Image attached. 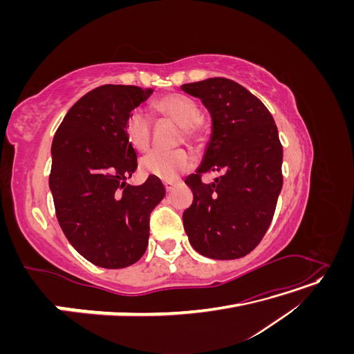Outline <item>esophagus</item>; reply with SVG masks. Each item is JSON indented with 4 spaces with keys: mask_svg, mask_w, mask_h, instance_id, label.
I'll return each mask as SVG.
<instances>
[{
    "mask_svg": "<svg viewBox=\"0 0 354 354\" xmlns=\"http://www.w3.org/2000/svg\"><path fill=\"white\" fill-rule=\"evenodd\" d=\"M173 186H174L173 181H164V187H165L167 192H169L171 189H173Z\"/></svg>",
    "mask_w": 354,
    "mask_h": 354,
    "instance_id": "1",
    "label": "esophagus"
}]
</instances>
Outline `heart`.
<instances>
[{
    "instance_id": "obj_1",
    "label": "heart",
    "mask_w": 354,
    "mask_h": 354,
    "mask_svg": "<svg viewBox=\"0 0 354 354\" xmlns=\"http://www.w3.org/2000/svg\"><path fill=\"white\" fill-rule=\"evenodd\" d=\"M155 111L165 120L181 127L186 140L196 137V124L201 120V111L194 100L181 94H168L155 102ZM125 134L130 145L137 151H146L151 142V122L142 112H133L125 124ZM194 167V159L185 151L171 153L152 152L142 162V173L159 180L173 181Z\"/></svg>"
}]
</instances>
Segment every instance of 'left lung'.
I'll use <instances>...</instances> for the list:
<instances>
[{
  "instance_id": "8db88e82",
  "label": "left lung",
  "mask_w": 354,
  "mask_h": 354,
  "mask_svg": "<svg viewBox=\"0 0 354 354\" xmlns=\"http://www.w3.org/2000/svg\"><path fill=\"white\" fill-rule=\"evenodd\" d=\"M211 116V136L201 165L185 183L194 202L183 212L190 245L214 260L250 254L270 226L282 190V145L273 116L242 85L227 78L181 85ZM208 170L221 172L201 183Z\"/></svg>"
}]
</instances>
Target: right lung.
<instances>
[{
    "mask_svg": "<svg viewBox=\"0 0 354 354\" xmlns=\"http://www.w3.org/2000/svg\"><path fill=\"white\" fill-rule=\"evenodd\" d=\"M153 88L102 85L75 103L51 143L50 190L69 243L103 269H124L143 257L149 217L165 189L149 176L127 185L137 152L125 134L131 112Z\"/></svg>",
    "mask_w": 354,
    "mask_h": 354,
    "instance_id": "right-lung-1",
    "label": "right lung"
}]
</instances>
